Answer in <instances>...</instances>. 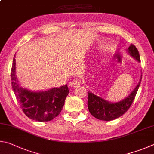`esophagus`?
<instances>
[{"mask_svg":"<svg viewBox=\"0 0 154 154\" xmlns=\"http://www.w3.org/2000/svg\"><path fill=\"white\" fill-rule=\"evenodd\" d=\"M80 85V82L79 80H74V81L72 83V87L73 88H76L78 87H79Z\"/></svg>","mask_w":154,"mask_h":154,"instance_id":"1","label":"esophagus"}]
</instances>
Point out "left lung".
<instances>
[{"label":"left lung","mask_w":154,"mask_h":154,"mask_svg":"<svg viewBox=\"0 0 154 154\" xmlns=\"http://www.w3.org/2000/svg\"><path fill=\"white\" fill-rule=\"evenodd\" d=\"M128 52L137 61H141L139 51L134 45H131ZM141 81V77L138 85L128 97L117 103H111L88 91V108L91 115L99 120L104 121H110L120 117L130 108L135 98Z\"/></svg>","instance_id":"left-lung-1"}]
</instances>
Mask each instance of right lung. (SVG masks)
I'll list each match as a JSON object with an SVG mask.
<instances>
[{
  "label": "right lung",
  "instance_id": "obj_1",
  "mask_svg": "<svg viewBox=\"0 0 154 154\" xmlns=\"http://www.w3.org/2000/svg\"><path fill=\"white\" fill-rule=\"evenodd\" d=\"M15 55L13 59L11 79L13 91L24 114L32 120L47 122L60 114L68 95L67 85L41 92H32L20 87L15 75Z\"/></svg>",
  "mask_w": 154,
  "mask_h": 154
}]
</instances>
